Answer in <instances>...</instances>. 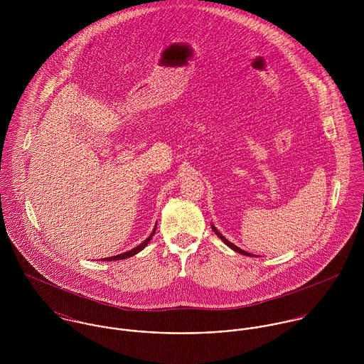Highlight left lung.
<instances>
[{
    "mask_svg": "<svg viewBox=\"0 0 364 364\" xmlns=\"http://www.w3.org/2000/svg\"><path fill=\"white\" fill-rule=\"evenodd\" d=\"M211 228H213V231L215 232V235H217V237H218V238H220V240H221L227 247H230L232 251H235V252H238V254H241V255H245V257H257V255H254V254H250V252H247V251H244V250L238 248V247H237V245H234L232 242H230L224 235H221V232H220V231H218L213 224H211Z\"/></svg>",
    "mask_w": 364,
    "mask_h": 364,
    "instance_id": "left-lung-1",
    "label": "left lung"
}]
</instances>
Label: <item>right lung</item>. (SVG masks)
Listing matches in <instances>:
<instances>
[{"mask_svg": "<svg viewBox=\"0 0 364 364\" xmlns=\"http://www.w3.org/2000/svg\"><path fill=\"white\" fill-rule=\"evenodd\" d=\"M156 225L154 227V230H153V232L150 234V237L147 238V240H144L140 245H137L136 248H133V250H130V251H127V252H123V254H119V255H116V257H109V258H104V259L101 260H122L126 259V258H130V257H133V255H136V254H139L140 251H143L146 247H147V244L151 241V238H153V235L156 234Z\"/></svg>", "mask_w": 364, "mask_h": 364, "instance_id": "1", "label": "right lung"}]
</instances>
